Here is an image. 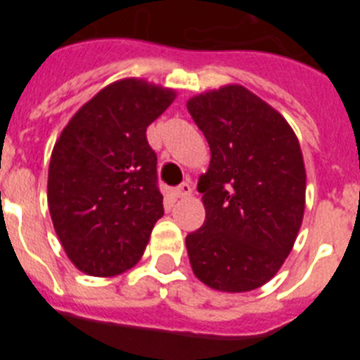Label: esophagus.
I'll return each instance as SVG.
<instances>
[{"label": "esophagus", "mask_w": 360, "mask_h": 360, "mask_svg": "<svg viewBox=\"0 0 360 360\" xmlns=\"http://www.w3.org/2000/svg\"><path fill=\"white\" fill-rule=\"evenodd\" d=\"M193 195V187H191L189 182H184L182 186H178L176 196L178 198H187V196Z\"/></svg>", "instance_id": "obj_1"}]
</instances>
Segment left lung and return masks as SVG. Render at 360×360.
Listing matches in <instances>:
<instances>
[{"instance_id": "left-lung-1", "label": "left lung", "mask_w": 360, "mask_h": 360, "mask_svg": "<svg viewBox=\"0 0 360 360\" xmlns=\"http://www.w3.org/2000/svg\"><path fill=\"white\" fill-rule=\"evenodd\" d=\"M211 148L198 178L205 221L186 238L191 269L219 292H250L278 274L304 216L307 169L287 119L241 84L187 101Z\"/></svg>"}]
</instances>
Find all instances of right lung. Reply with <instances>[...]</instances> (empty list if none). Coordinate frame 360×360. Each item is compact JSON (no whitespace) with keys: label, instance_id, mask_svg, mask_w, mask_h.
I'll list each match as a JSON object with an SVG mask.
<instances>
[{"label":"right lung","instance_id":"obj_1","mask_svg":"<svg viewBox=\"0 0 360 360\" xmlns=\"http://www.w3.org/2000/svg\"><path fill=\"white\" fill-rule=\"evenodd\" d=\"M174 98L173 88L119 79L82 104L57 139L50 216L66 256L84 274L111 278L133 269L164 216L146 129Z\"/></svg>","mask_w":360,"mask_h":360}]
</instances>
